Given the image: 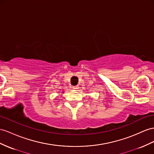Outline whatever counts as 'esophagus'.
Segmentation results:
<instances>
[{
	"label": "esophagus",
	"mask_w": 154,
	"mask_h": 154,
	"mask_svg": "<svg viewBox=\"0 0 154 154\" xmlns=\"http://www.w3.org/2000/svg\"><path fill=\"white\" fill-rule=\"evenodd\" d=\"M72 88H73V89H74V90H77L78 89V87H77V86H73V87Z\"/></svg>",
	"instance_id": "1"
}]
</instances>
